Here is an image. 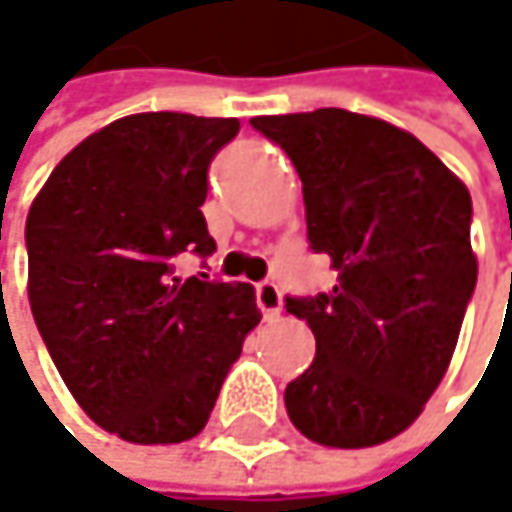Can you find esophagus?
Segmentation results:
<instances>
[{"label": "esophagus", "mask_w": 512, "mask_h": 512, "mask_svg": "<svg viewBox=\"0 0 512 512\" xmlns=\"http://www.w3.org/2000/svg\"><path fill=\"white\" fill-rule=\"evenodd\" d=\"M255 296H257V308L263 311V317L266 320H272V317H278L281 314V290L272 284V281H260L255 287Z\"/></svg>", "instance_id": "obj_1"}]
</instances>
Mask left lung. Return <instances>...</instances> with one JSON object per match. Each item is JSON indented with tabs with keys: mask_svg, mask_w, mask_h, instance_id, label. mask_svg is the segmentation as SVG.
<instances>
[{
	"mask_svg": "<svg viewBox=\"0 0 512 512\" xmlns=\"http://www.w3.org/2000/svg\"><path fill=\"white\" fill-rule=\"evenodd\" d=\"M296 165L308 243L338 284L287 296L317 338L284 391L293 427L329 448L403 433L439 388L477 284L471 195L412 133L347 109L252 118Z\"/></svg>",
	"mask_w": 512,
	"mask_h": 512,
	"instance_id": "1",
	"label": "left lung"
}]
</instances>
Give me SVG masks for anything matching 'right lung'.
I'll list each match as a JSON object with an SVG mask.
<instances>
[{
  "label": "right lung",
  "instance_id": "obj_1",
  "mask_svg": "<svg viewBox=\"0 0 512 512\" xmlns=\"http://www.w3.org/2000/svg\"><path fill=\"white\" fill-rule=\"evenodd\" d=\"M237 133V118H121L64 156L29 210L38 332L85 415L127 442L198 436L260 323L252 284L174 269L216 252L201 204Z\"/></svg>",
  "mask_w": 512,
  "mask_h": 512
}]
</instances>
